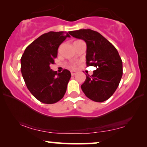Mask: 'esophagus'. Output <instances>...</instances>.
Here are the masks:
<instances>
[{"label": "esophagus", "instance_id": "1", "mask_svg": "<svg viewBox=\"0 0 147 147\" xmlns=\"http://www.w3.org/2000/svg\"><path fill=\"white\" fill-rule=\"evenodd\" d=\"M76 71H71V76H74V75H76Z\"/></svg>", "mask_w": 147, "mask_h": 147}]
</instances>
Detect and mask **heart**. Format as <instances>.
I'll return each instance as SVG.
<instances>
[{
	"instance_id": "b5f03b06",
	"label": "heart",
	"mask_w": 147,
	"mask_h": 147,
	"mask_svg": "<svg viewBox=\"0 0 147 147\" xmlns=\"http://www.w3.org/2000/svg\"><path fill=\"white\" fill-rule=\"evenodd\" d=\"M76 66H77V63H73L69 64V65H68V67H69L70 69H75V68L76 67Z\"/></svg>"
}]
</instances>
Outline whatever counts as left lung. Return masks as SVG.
Here are the masks:
<instances>
[{
  "label": "left lung",
  "instance_id": "1",
  "mask_svg": "<svg viewBox=\"0 0 147 147\" xmlns=\"http://www.w3.org/2000/svg\"><path fill=\"white\" fill-rule=\"evenodd\" d=\"M69 35L85 41L87 45L86 65L96 69L86 74L82 91L90 100L102 102L113 95L122 76V61L115 47L97 31L80 29Z\"/></svg>",
  "mask_w": 147,
  "mask_h": 147
}]
</instances>
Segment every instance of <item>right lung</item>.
<instances>
[{"label":"right lung","instance_id":"add662e5","mask_svg":"<svg viewBox=\"0 0 147 147\" xmlns=\"http://www.w3.org/2000/svg\"><path fill=\"white\" fill-rule=\"evenodd\" d=\"M70 36L64 31L44 33L26 48L21 70L26 86L34 97L44 104H54L65 95L71 78L69 70L57 74L50 65L57 56L59 46Z\"/></svg>","mask_w":147,"mask_h":147}]
</instances>
